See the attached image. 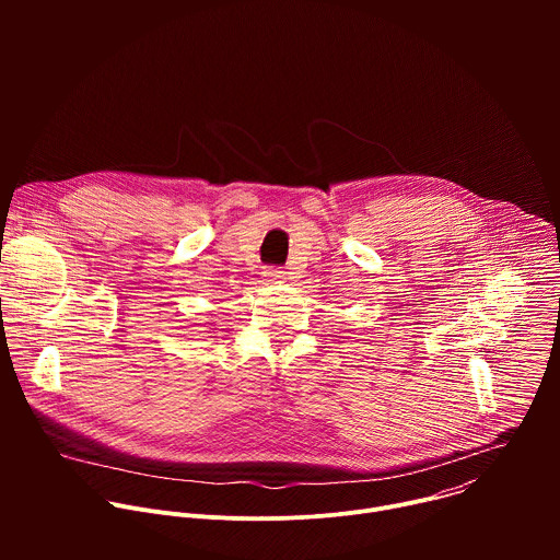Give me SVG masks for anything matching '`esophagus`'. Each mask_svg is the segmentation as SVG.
Segmentation results:
<instances>
[{
    "mask_svg": "<svg viewBox=\"0 0 560 560\" xmlns=\"http://www.w3.org/2000/svg\"><path fill=\"white\" fill-rule=\"evenodd\" d=\"M266 277H268V281H272V283H281V281H285V272H283V270H279V268H270V270H266Z\"/></svg>",
    "mask_w": 560,
    "mask_h": 560,
    "instance_id": "34e87169",
    "label": "esophagus"
}]
</instances>
